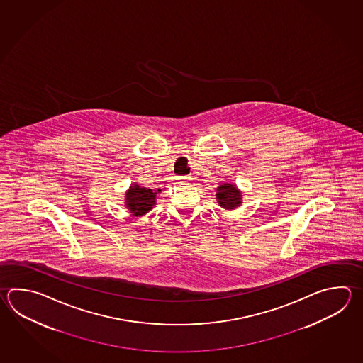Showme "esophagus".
<instances>
[{
  "label": "esophagus",
  "mask_w": 363,
  "mask_h": 363,
  "mask_svg": "<svg viewBox=\"0 0 363 363\" xmlns=\"http://www.w3.org/2000/svg\"><path fill=\"white\" fill-rule=\"evenodd\" d=\"M190 176H181V177H178V181H187V179H190Z\"/></svg>",
  "instance_id": "obj_1"
}]
</instances>
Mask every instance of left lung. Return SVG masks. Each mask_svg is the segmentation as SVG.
Here are the masks:
<instances>
[{
  "label": "left lung",
  "instance_id": "1",
  "mask_svg": "<svg viewBox=\"0 0 363 363\" xmlns=\"http://www.w3.org/2000/svg\"><path fill=\"white\" fill-rule=\"evenodd\" d=\"M217 201L222 208L225 209H234L238 207L242 201V195L237 187L230 184H223L217 189Z\"/></svg>",
  "mask_w": 363,
  "mask_h": 363
}]
</instances>
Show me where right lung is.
<instances>
[{"label":"right lung","mask_w":363,"mask_h":363,"mask_svg":"<svg viewBox=\"0 0 363 363\" xmlns=\"http://www.w3.org/2000/svg\"><path fill=\"white\" fill-rule=\"evenodd\" d=\"M160 191V189L157 190ZM155 195L151 189L134 185L126 193V207L133 215H145L155 204Z\"/></svg>","instance_id":"add662e5"}]
</instances>
